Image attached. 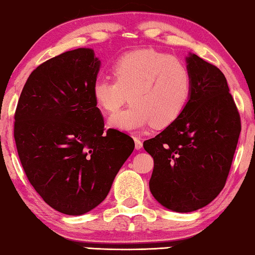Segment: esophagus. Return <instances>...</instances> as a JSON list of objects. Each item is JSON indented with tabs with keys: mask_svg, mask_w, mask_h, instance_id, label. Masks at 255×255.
<instances>
[{
	"mask_svg": "<svg viewBox=\"0 0 255 255\" xmlns=\"http://www.w3.org/2000/svg\"><path fill=\"white\" fill-rule=\"evenodd\" d=\"M134 147L135 149H140L142 147V142L138 137H134Z\"/></svg>",
	"mask_w": 255,
	"mask_h": 255,
	"instance_id": "obj_1",
	"label": "esophagus"
}]
</instances>
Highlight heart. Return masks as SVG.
Returning a JSON list of instances; mask_svg holds the SVG:
<instances>
[{"mask_svg":"<svg viewBox=\"0 0 255 255\" xmlns=\"http://www.w3.org/2000/svg\"><path fill=\"white\" fill-rule=\"evenodd\" d=\"M115 79L99 76L93 85L97 107L113 115L111 127L123 131H138L152 124L162 128L173 124L189 103L193 79L181 59L162 52L142 48L118 58L113 66Z\"/></svg>","mask_w":255,"mask_h":255,"instance_id":"heart-1","label":"heart"}]
</instances>
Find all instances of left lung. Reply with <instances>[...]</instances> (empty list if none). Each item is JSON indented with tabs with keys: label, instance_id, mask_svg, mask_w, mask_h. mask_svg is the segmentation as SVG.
I'll return each instance as SVG.
<instances>
[{
	"label": "left lung",
	"instance_id": "obj_1",
	"mask_svg": "<svg viewBox=\"0 0 255 255\" xmlns=\"http://www.w3.org/2000/svg\"><path fill=\"white\" fill-rule=\"evenodd\" d=\"M193 79L183 114L154 138L144 141L154 167L149 190L177 212L201 209L226 183L242 122L221 69L196 54L187 59Z\"/></svg>",
	"mask_w": 255,
	"mask_h": 255
}]
</instances>
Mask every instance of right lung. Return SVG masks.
<instances>
[{"instance_id": "add662e5", "label": "right lung", "mask_w": 255, "mask_h": 255, "mask_svg": "<svg viewBox=\"0 0 255 255\" xmlns=\"http://www.w3.org/2000/svg\"><path fill=\"white\" fill-rule=\"evenodd\" d=\"M100 60L90 48L67 51L38 66L20 93L13 137L24 173L61 214L97 207L134 148L130 135L104 132L93 96Z\"/></svg>"}]
</instances>
